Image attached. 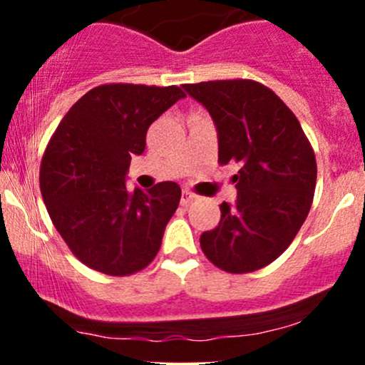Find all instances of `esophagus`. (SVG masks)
Returning a JSON list of instances; mask_svg holds the SVG:
<instances>
[{
  "instance_id": "1",
  "label": "esophagus",
  "mask_w": 365,
  "mask_h": 365,
  "mask_svg": "<svg viewBox=\"0 0 365 365\" xmlns=\"http://www.w3.org/2000/svg\"><path fill=\"white\" fill-rule=\"evenodd\" d=\"M194 200H196V196H194L192 192H189V190H183V194H182V206H189Z\"/></svg>"
}]
</instances>
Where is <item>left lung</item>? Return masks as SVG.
<instances>
[{
	"mask_svg": "<svg viewBox=\"0 0 365 365\" xmlns=\"http://www.w3.org/2000/svg\"><path fill=\"white\" fill-rule=\"evenodd\" d=\"M219 132V164L237 162V203L220 205L219 226L200 238L205 256L230 274L277 259L311 210L316 157L292 109L264 84L224 79L185 84Z\"/></svg>",
	"mask_w": 365,
	"mask_h": 365,
	"instance_id": "obj_1",
	"label": "left lung"
}]
</instances>
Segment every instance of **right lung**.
<instances>
[{
	"label": "right lung",
	"instance_id": "add662e5",
	"mask_svg": "<svg viewBox=\"0 0 365 365\" xmlns=\"http://www.w3.org/2000/svg\"><path fill=\"white\" fill-rule=\"evenodd\" d=\"M185 97L178 86L111 83L70 108L40 164V190L73 256L113 277L143 270L159 252L182 190L160 182L128 190L125 175L146 146L148 127Z\"/></svg>",
	"mask_w": 365,
	"mask_h": 365
}]
</instances>
